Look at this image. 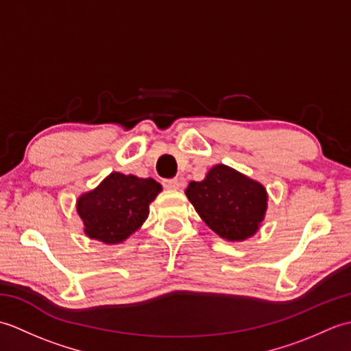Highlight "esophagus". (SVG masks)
<instances>
[{
    "label": "esophagus",
    "instance_id": "1",
    "mask_svg": "<svg viewBox=\"0 0 351 351\" xmlns=\"http://www.w3.org/2000/svg\"><path fill=\"white\" fill-rule=\"evenodd\" d=\"M162 185L166 187L167 190H178L181 187V182L178 180H164Z\"/></svg>",
    "mask_w": 351,
    "mask_h": 351
}]
</instances>
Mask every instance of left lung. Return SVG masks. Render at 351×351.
Instances as JSON below:
<instances>
[{
    "mask_svg": "<svg viewBox=\"0 0 351 351\" xmlns=\"http://www.w3.org/2000/svg\"><path fill=\"white\" fill-rule=\"evenodd\" d=\"M185 196L206 226L230 243L255 235L268 208L264 185L226 164L213 166L204 181L190 182Z\"/></svg>",
    "mask_w": 351,
    "mask_h": 351,
    "instance_id": "8db88e82",
    "label": "left lung"
}]
</instances>
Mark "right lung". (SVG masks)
Masks as SVG:
<instances>
[{
	"label": "right lung",
	"mask_w": 351,
	"mask_h": 351,
	"mask_svg": "<svg viewBox=\"0 0 351 351\" xmlns=\"http://www.w3.org/2000/svg\"><path fill=\"white\" fill-rule=\"evenodd\" d=\"M162 190L152 178L111 171L98 187L77 199V214L90 240L121 244L143 225L149 205Z\"/></svg>",
	"instance_id": "obj_1"
}]
</instances>
